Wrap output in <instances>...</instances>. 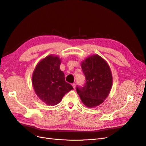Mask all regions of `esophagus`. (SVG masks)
Segmentation results:
<instances>
[{
    "mask_svg": "<svg viewBox=\"0 0 146 146\" xmlns=\"http://www.w3.org/2000/svg\"><path fill=\"white\" fill-rule=\"evenodd\" d=\"M72 87L74 88V89H75L76 88V83H72Z\"/></svg>",
    "mask_w": 146,
    "mask_h": 146,
    "instance_id": "esophagus-1",
    "label": "esophagus"
}]
</instances>
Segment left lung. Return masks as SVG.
Segmentation results:
<instances>
[{
    "label": "left lung",
    "mask_w": 146,
    "mask_h": 146,
    "mask_svg": "<svg viewBox=\"0 0 146 146\" xmlns=\"http://www.w3.org/2000/svg\"><path fill=\"white\" fill-rule=\"evenodd\" d=\"M86 83L76 90L83 104L93 108L103 103L111 89L113 78L110 66L99 55L88 56L82 63Z\"/></svg>",
    "instance_id": "left-lung-1"
}]
</instances>
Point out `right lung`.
I'll return each instance as SVG.
<instances>
[{
    "mask_svg": "<svg viewBox=\"0 0 146 146\" xmlns=\"http://www.w3.org/2000/svg\"><path fill=\"white\" fill-rule=\"evenodd\" d=\"M60 64L58 56L48 55L39 61L32 75L35 93L48 105L58 104L67 92L73 90L72 85L65 81Z\"/></svg>",
    "mask_w": 146,
    "mask_h": 146,
    "instance_id": "right-lung-1",
    "label": "right lung"
}]
</instances>
